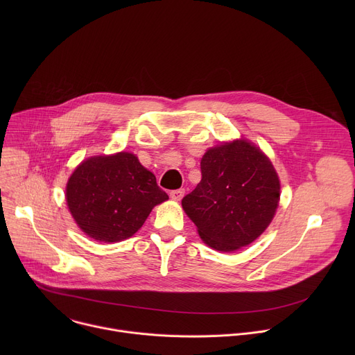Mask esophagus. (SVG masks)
Masks as SVG:
<instances>
[{"label":"esophagus","instance_id":"obj_1","mask_svg":"<svg viewBox=\"0 0 355 355\" xmlns=\"http://www.w3.org/2000/svg\"><path fill=\"white\" fill-rule=\"evenodd\" d=\"M184 196V189H174L170 192V198L174 200H180Z\"/></svg>","mask_w":355,"mask_h":355}]
</instances>
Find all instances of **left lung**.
Masks as SVG:
<instances>
[{
    "instance_id": "obj_1",
    "label": "left lung",
    "mask_w": 355,
    "mask_h": 355,
    "mask_svg": "<svg viewBox=\"0 0 355 355\" xmlns=\"http://www.w3.org/2000/svg\"><path fill=\"white\" fill-rule=\"evenodd\" d=\"M200 173V182L181 202L200 239L225 252L254 241L278 208L281 187L270 159L240 139L209 148Z\"/></svg>"
}]
</instances>
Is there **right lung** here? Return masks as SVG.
<instances>
[{"instance_id": "right-lung-1", "label": "right lung", "mask_w": 355, "mask_h": 355, "mask_svg": "<svg viewBox=\"0 0 355 355\" xmlns=\"http://www.w3.org/2000/svg\"><path fill=\"white\" fill-rule=\"evenodd\" d=\"M66 199L87 236L116 243L133 236L168 195L135 155L121 151L84 160L69 178Z\"/></svg>"}]
</instances>
